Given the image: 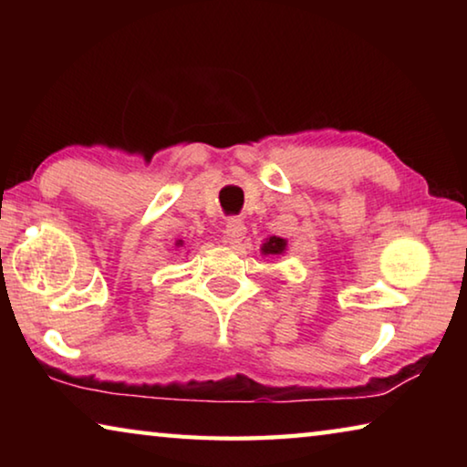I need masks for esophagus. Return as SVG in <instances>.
I'll use <instances>...</instances> for the list:
<instances>
[{
    "instance_id": "esophagus-1",
    "label": "esophagus",
    "mask_w": 467,
    "mask_h": 467,
    "mask_svg": "<svg viewBox=\"0 0 467 467\" xmlns=\"http://www.w3.org/2000/svg\"><path fill=\"white\" fill-rule=\"evenodd\" d=\"M244 233H247V226H244L243 220L231 218V220H228V223H226L224 236H226V241L231 243V244L241 243V241L244 239Z\"/></svg>"
}]
</instances>
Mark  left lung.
Returning a JSON list of instances; mask_svg holds the SVG:
<instances>
[{
	"instance_id": "8db88e82",
	"label": "left lung",
	"mask_w": 467,
	"mask_h": 467,
	"mask_svg": "<svg viewBox=\"0 0 467 467\" xmlns=\"http://www.w3.org/2000/svg\"><path fill=\"white\" fill-rule=\"evenodd\" d=\"M284 249H286V241L280 239V236H270V239L264 243L262 251L265 255H280Z\"/></svg>"
}]
</instances>
